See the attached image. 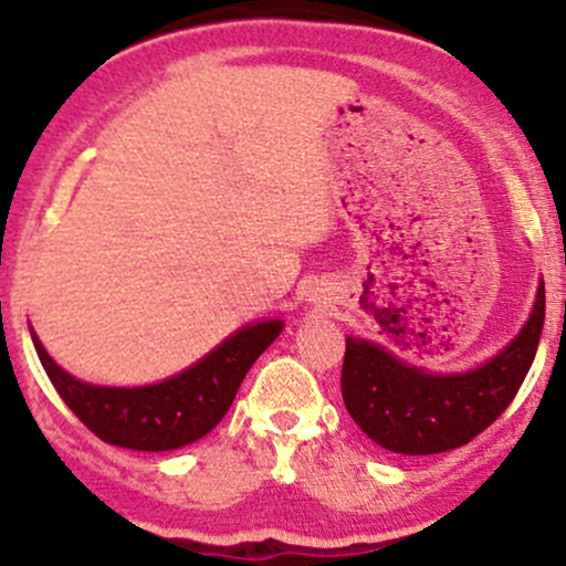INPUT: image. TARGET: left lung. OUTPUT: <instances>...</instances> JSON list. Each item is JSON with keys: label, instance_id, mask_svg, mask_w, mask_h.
<instances>
[{"label": "left lung", "instance_id": "1", "mask_svg": "<svg viewBox=\"0 0 566 566\" xmlns=\"http://www.w3.org/2000/svg\"><path fill=\"white\" fill-rule=\"evenodd\" d=\"M545 319L541 279L530 319L505 348L469 373H428L378 343L346 337L340 391L354 423L382 450L437 454L469 444L527 378Z\"/></svg>", "mask_w": 566, "mask_h": 566}]
</instances>
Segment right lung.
Masks as SVG:
<instances>
[{
	"label": "right lung",
	"instance_id": "obj_1",
	"mask_svg": "<svg viewBox=\"0 0 566 566\" xmlns=\"http://www.w3.org/2000/svg\"><path fill=\"white\" fill-rule=\"evenodd\" d=\"M282 329L279 319L247 324L184 373L135 388L74 378L55 365L36 333L31 340L55 391L97 439L138 452H167L207 437L223 420L244 375Z\"/></svg>",
	"mask_w": 566,
	"mask_h": 566
}]
</instances>
